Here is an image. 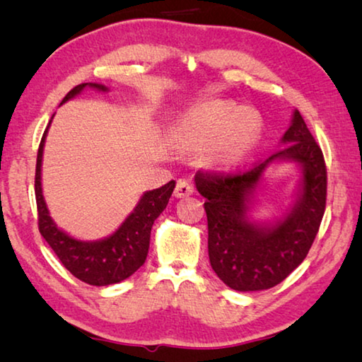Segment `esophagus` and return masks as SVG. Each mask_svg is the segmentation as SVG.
<instances>
[{
	"instance_id": "obj_1",
	"label": "esophagus",
	"mask_w": 362,
	"mask_h": 362,
	"mask_svg": "<svg viewBox=\"0 0 362 362\" xmlns=\"http://www.w3.org/2000/svg\"><path fill=\"white\" fill-rule=\"evenodd\" d=\"M193 183L189 182V180H185V179H182V180H179L177 182V185H175V189H174V194L177 196V198H185V196H189L193 193Z\"/></svg>"
}]
</instances>
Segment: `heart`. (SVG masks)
Instances as JSON below:
<instances>
[{
	"instance_id": "obj_1",
	"label": "heart",
	"mask_w": 362,
	"mask_h": 362,
	"mask_svg": "<svg viewBox=\"0 0 362 362\" xmlns=\"http://www.w3.org/2000/svg\"><path fill=\"white\" fill-rule=\"evenodd\" d=\"M260 121L252 112H238L231 103H209L196 110L179 127V137L189 146H206L218 166H231L246 155L259 136Z\"/></svg>"
}]
</instances>
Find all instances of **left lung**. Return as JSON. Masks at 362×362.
<instances>
[{"label":"left lung","instance_id":"8db88e82","mask_svg":"<svg viewBox=\"0 0 362 362\" xmlns=\"http://www.w3.org/2000/svg\"><path fill=\"white\" fill-rule=\"evenodd\" d=\"M283 144L286 146L265 161L244 170H198L194 175L196 188L206 198L211 267L235 291H262L279 284L305 260L320 231L327 198L326 161L297 110ZM278 158L303 164L304 188L290 216L263 230L243 217L245 203L262 170Z\"/></svg>","mask_w":362,"mask_h":362}]
</instances>
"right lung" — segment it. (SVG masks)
<instances>
[{
    "label": "right lung",
    "instance_id": "obj_1",
    "mask_svg": "<svg viewBox=\"0 0 362 362\" xmlns=\"http://www.w3.org/2000/svg\"><path fill=\"white\" fill-rule=\"evenodd\" d=\"M86 86H93L100 90H107L105 86L83 83L73 88L65 95L62 103L81 93ZM46 132L42 134L36 156L35 170V196L38 209V228L47 241L54 254L59 257L62 265L73 276L90 286H108L129 278L144 265L150 246V233L155 220L159 217L169 203L170 194L175 188V182L170 180L161 188L146 192L136 209L107 240L95 243H84L73 240L60 231L49 217L46 203L41 193V158L45 146Z\"/></svg>",
    "mask_w": 362,
    "mask_h": 362
}]
</instances>
